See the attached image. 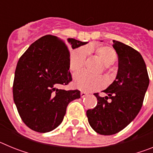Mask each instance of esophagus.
Instances as JSON below:
<instances>
[{
	"label": "esophagus",
	"mask_w": 153,
	"mask_h": 153,
	"mask_svg": "<svg viewBox=\"0 0 153 153\" xmlns=\"http://www.w3.org/2000/svg\"><path fill=\"white\" fill-rule=\"evenodd\" d=\"M88 95V93H86V92H81L80 93V96H81V97H82V98H83V97H86V96H87Z\"/></svg>",
	"instance_id": "esophagus-1"
}]
</instances>
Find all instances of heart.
I'll use <instances>...</instances> for the list:
<instances>
[{
    "label": "heart",
    "mask_w": 153,
    "mask_h": 153,
    "mask_svg": "<svg viewBox=\"0 0 153 153\" xmlns=\"http://www.w3.org/2000/svg\"><path fill=\"white\" fill-rule=\"evenodd\" d=\"M93 50L92 47H88L87 49L85 47H81L73 51L69 62L70 70L74 73L82 70L84 67L89 51H92ZM94 51L97 57L106 65V67L117 61V53L112 47H100ZM74 86L83 91L93 92L102 89L105 86V81L101 76H94L84 72H80L74 76Z\"/></svg>",
    "instance_id": "1"
}]
</instances>
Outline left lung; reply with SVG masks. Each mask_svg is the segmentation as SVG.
<instances>
[{
	"label": "left lung",
	"instance_id": "1",
	"mask_svg": "<svg viewBox=\"0 0 153 153\" xmlns=\"http://www.w3.org/2000/svg\"><path fill=\"white\" fill-rule=\"evenodd\" d=\"M118 54L119 68L116 79L103 90L106 95L97 99L95 108L86 116L90 126L104 136L116 134L136 118L143 106L149 79L143 56L132 47L113 40Z\"/></svg>",
	"mask_w": 153,
	"mask_h": 153
}]
</instances>
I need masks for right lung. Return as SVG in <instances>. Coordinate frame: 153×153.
I'll return each instance as SVG.
<instances>
[{
  "label": "right lung",
  "instance_id": "add662e5",
  "mask_svg": "<svg viewBox=\"0 0 153 153\" xmlns=\"http://www.w3.org/2000/svg\"><path fill=\"white\" fill-rule=\"evenodd\" d=\"M73 49L85 45L74 38ZM70 51L62 39L46 35L33 43L21 56L13 84V101L23 122L30 129L47 132L62 123L68 104L80 98V91L56 88L72 80Z\"/></svg>",
  "mask_w": 153,
  "mask_h": 153
}]
</instances>
